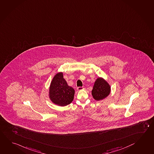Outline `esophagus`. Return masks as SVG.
<instances>
[{
  "label": "esophagus",
  "instance_id": "34e87169",
  "mask_svg": "<svg viewBox=\"0 0 154 154\" xmlns=\"http://www.w3.org/2000/svg\"><path fill=\"white\" fill-rule=\"evenodd\" d=\"M84 88H85V87L84 86L83 87H78L77 88V90L78 91H81V90H84Z\"/></svg>",
  "mask_w": 154,
  "mask_h": 154
}]
</instances>
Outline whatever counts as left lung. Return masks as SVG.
Segmentation results:
<instances>
[{
  "label": "left lung",
  "instance_id": "left-lung-1",
  "mask_svg": "<svg viewBox=\"0 0 154 154\" xmlns=\"http://www.w3.org/2000/svg\"><path fill=\"white\" fill-rule=\"evenodd\" d=\"M111 88L109 84L101 78L97 79L93 86L92 94L96 100H100L109 95Z\"/></svg>",
  "mask_w": 154,
  "mask_h": 154
}]
</instances>
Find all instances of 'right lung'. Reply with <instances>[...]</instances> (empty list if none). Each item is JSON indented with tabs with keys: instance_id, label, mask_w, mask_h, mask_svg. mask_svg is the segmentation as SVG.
Wrapping results in <instances>:
<instances>
[{
	"instance_id": "1",
	"label": "right lung",
	"mask_w": 154,
	"mask_h": 154,
	"mask_svg": "<svg viewBox=\"0 0 154 154\" xmlns=\"http://www.w3.org/2000/svg\"><path fill=\"white\" fill-rule=\"evenodd\" d=\"M75 91L68 85L63 77V73L56 74L51 81L49 88V97L54 103L61 106L72 102Z\"/></svg>"
}]
</instances>
